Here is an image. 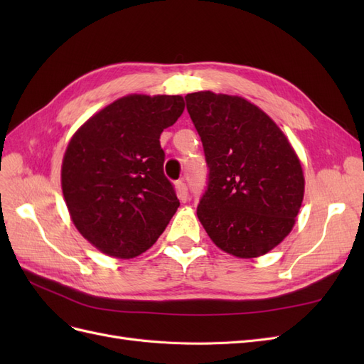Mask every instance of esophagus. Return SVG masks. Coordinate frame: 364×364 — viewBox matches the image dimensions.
Wrapping results in <instances>:
<instances>
[{"label": "esophagus", "mask_w": 364, "mask_h": 364, "mask_svg": "<svg viewBox=\"0 0 364 364\" xmlns=\"http://www.w3.org/2000/svg\"><path fill=\"white\" fill-rule=\"evenodd\" d=\"M176 194H178V199L181 202H185L188 199V188H186V185L182 181L176 182Z\"/></svg>", "instance_id": "1"}]
</instances>
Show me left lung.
<instances>
[{
	"label": "left lung",
	"instance_id": "left-lung-1",
	"mask_svg": "<svg viewBox=\"0 0 364 364\" xmlns=\"http://www.w3.org/2000/svg\"><path fill=\"white\" fill-rule=\"evenodd\" d=\"M185 100L209 167L197 217L229 255H266L299 214L305 191L299 158L278 124L246 98L200 91Z\"/></svg>",
	"mask_w": 364,
	"mask_h": 364
}]
</instances>
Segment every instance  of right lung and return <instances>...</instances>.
I'll list each match as a JSON object with an SVG mask.
<instances>
[{
    "label": "right lung",
    "mask_w": 364,
    "mask_h": 364,
    "mask_svg": "<svg viewBox=\"0 0 364 364\" xmlns=\"http://www.w3.org/2000/svg\"><path fill=\"white\" fill-rule=\"evenodd\" d=\"M183 109L181 95L130 94L86 119L70 139L63 199L77 230L106 255H141L178 211L159 136Z\"/></svg>",
    "instance_id": "1"
}]
</instances>
